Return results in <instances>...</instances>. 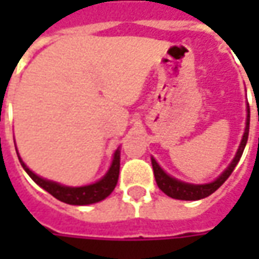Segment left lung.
I'll return each mask as SVG.
<instances>
[{
    "mask_svg": "<svg viewBox=\"0 0 259 259\" xmlns=\"http://www.w3.org/2000/svg\"><path fill=\"white\" fill-rule=\"evenodd\" d=\"M248 133H249V106L246 108L245 131L244 135H242V140H241V144H239L238 150H236V154L232 158V161L229 163V165L222 171V174L218 179H214L213 182H210V183L193 184L177 180L176 177H171L170 174L165 173L164 170L160 167V164L155 161L154 157H151V164H153V170H154L157 186L167 196H170L173 199H179V200H200V199H204V197L210 196L226 182V179L234 171V168L236 167L239 158L242 157V153H244L245 145H246V141H248Z\"/></svg>",
    "mask_w": 259,
    "mask_h": 259,
    "instance_id": "obj_1",
    "label": "left lung"
}]
</instances>
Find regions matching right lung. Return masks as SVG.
Wrapping results in <instances>:
<instances>
[{
    "label": "right lung",
    "instance_id": "1",
    "mask_svg": "<svg viewBox=\"0 0 259 259\" xmlns=\"http://www.w3.org/2000/svg\"><path fill=\"white\" fill-rule=\"evenodd\" d=\"M17 150V148H15ZM18 155V151H17ZM18 160L25 170V173L28 174L35 183L38 184L41 189H45L46 192L55 196L57 200L65 202L67 204H75V206H85V204L98 203L101 200L106 199L109 194L114 192L115 186L118 183V177H119V161H121V150L119 147L115 150L114 157H112V163L109 165L108 171L105 173L102 179H99L98 182L92 184H86V186H79V187H72V186H65V184L57 183L53 180H47L40 177L38 174L31 171L25 163L21 160V157L18 155Z\"/></svg>",
    "mask_w": 259,
    "mask_h": 259
}]
</instances>
